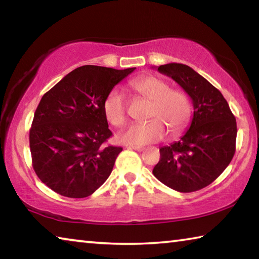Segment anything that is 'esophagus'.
Returning <instances> with one entry per match:
<instances>
[{
  "label": "esophagus",
  "mask_w": 259,
  "mask_h": 259,
  "mask_svg": "<svg viewBox=\"0 0 259 259\" xmlns=\"http://www.w3.org/2000/svg\"><path fill=\"white\" fill-rule=\"evenodd\" d=\"M129 148L137 151V152H143L144 150H145V147H143V146H129Z\"/></svg>",
  "instance_id": "34e87169"
}]
</instances>
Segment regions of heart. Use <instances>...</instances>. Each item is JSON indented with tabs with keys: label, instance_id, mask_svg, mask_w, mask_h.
I'll return each mask as SVG.
<instances>
[{
	"label": "heart",
	"instance_id": "obj_1",
	"mask_svg": "<svg viewBox=\"0 0 259 259\" xmlns=\"http://www.w3.org/2000/svg\"><path fill=\"white\" fill-rule=\"evenodd\" d=\"M135 93L150 100L148 121L145 124H131L120 135L121 142L129 145H146L159 142L166 135L176 136L185 129L192 115V104L182 90L171 89L168 82L155 76H140L130 82ZM104 115L114 126L126 122L125 98L119 89H112L103 103Z\"/></svg>",
	"mask_w": 259,
	"mask_h": 259
}]
</instances>
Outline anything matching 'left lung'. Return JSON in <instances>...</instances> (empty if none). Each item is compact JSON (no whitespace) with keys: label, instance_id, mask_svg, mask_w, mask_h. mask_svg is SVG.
<instances>
[{"label":"left lung","instance_id":"left-lung-1","mask_svg":"<svg viewBox=\"0 0 259 259\" xmlns=\"http://www.w3.org/2000/svg\"><path fill=\"white\" fill-rule=\"evenodd\" d=\"M157 71L183 88L194 112L181 140L160 148L153 175L175 191H199L211 184L233 159L235 117L221 91L187 65L170 63Z\"/></svg>","mask_w":259,"mask_h":259}]
</instances>
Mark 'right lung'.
Masks as SVG:
<instances>
[{"label":"right lung","mask_w":259,"mask_h":259,"mask_svg":"<svg viewBox=\"0 0 259 259\" xmlns=\"http://www.w3.org/2000/svg\"><path fill=\"white\" fill-rule=\"evenodd\" d=\"M135 69L85 65L43 95L29 130V147L35 172L52 191L87 198L106 182L122 147L105 146L112 131L103 103Z\"/></svg>","instance_id":"obj_1"}]
</instances>
